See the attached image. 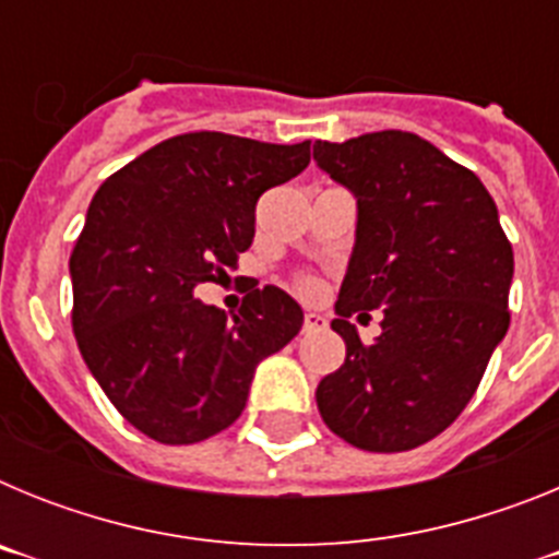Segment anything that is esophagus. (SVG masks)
<instances>
[{
    "instance_id": "34e87169",
    "label": "esophagus",
    "mask_w": 559,
    "mask_h": 559,
    "mask_svg": "<svg viewBox=\"0 0 559 559\" xmlns=\"http://www.w3.org/2000/svg\"><path fill=\"white\" fill-rule=\"evenodd\" d=\"M324 328H328V319H324L322 313H313V310L305 313V333H313V330H324Z\"/></svg>"
}]
</instances>
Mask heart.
Returning a JSON list of instances; mask_svg holds the SVG:
<instances>
[{"label": "heart", "mask_w": 559, "mask_h": 559, "mask_svg": "<svg viewBox=\"0 0 559 559\" xmlns=\"http://www.w3.org/2000/svg\"><path fill=\"white\" fill-rule=\"evenodd\" d=\"M305 288H308V290H310V288H313V283H305Z\"/></svg>", "instance_id": "heart-1"}]
</instances>
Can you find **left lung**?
Segmentation results:
<instances>
[{"mask_svg": "<svg viewBox=\"0 0 559 559\" xmlns=\"http://www.w3.org/2000/svg\"><path fill=\"white\" fill-rule=\"evenodd\" d=\"M313 159L358 206L330 324L347 358L316 389L319 414L360 451H412L462 414L507 335L512 246L476 173L417 133L319 140ZM374 307L381 335L360 345L348 316Z\"/></svg>", "mask_w": 559, "mask_h": 559, "instance_id": "obj_1", "label": "left lung"}]
</instances>
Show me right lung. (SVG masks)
<instances>
[{
	"instance_id": "add662e5",
	"label": "right lung",
	"mask_w": 559,
	"mask_h": 559,
	"mask_svg": "<svg viewBox=\"0 0 559 559\" xmlns=\"http://www.w3.org/2000/svg\"><path fill=\"white\" fill-rule=\"evenodd\" d=\"M308 162L310 142L179 133L95 192L69 257L72 330L88 372L145 437L192 445L229 428L257 364L302 330V308L276 285L246 294L231 319L192 290L235 269L257 199Z\"/></svg>"
}]
</instances>
